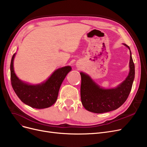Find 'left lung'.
I'll return each mask as SVG.
<instances>
[{"instance_id":"left-lung-1","label":"left lung","mask_w":147,"mask_h":147,"mask_svg":"<svg viewBox=\"0 0 147 147\" xmlns=\"http://www.w3.org/2000/svg\"><path fill=\"white\" fill-rule=\"evenodd\" d=\"M130 49V47L124 44ZM130 72L126 79L117 88L103 89L84 73H80V97L85 109L91 112L101 113L117 109L128 98L135 79V64L130 52Z\"/></svg>"}]
</instances>
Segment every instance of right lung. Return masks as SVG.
Returning <instances> with one entry per match:
<instances>
[{"instance_id": "obj_1", "label": "right lung", "mask_w": 147, "mask_h": 147, "mask_svg": "<svg viewBox=\"0 0 147 147\" xmlns=\"http://www.w3.org/2000/svg\"><path fill=\"white\" fill-rule=\"evenodd\" d=\"M16 54L12 57L10 70L11 82L18 97L24 104L36 109H44L52 106L57 100L62 83L71 68L67 66L56 69L49 79L41 84L30 85L17 77L13 67Z\"/></svg>"}]
</instances>
